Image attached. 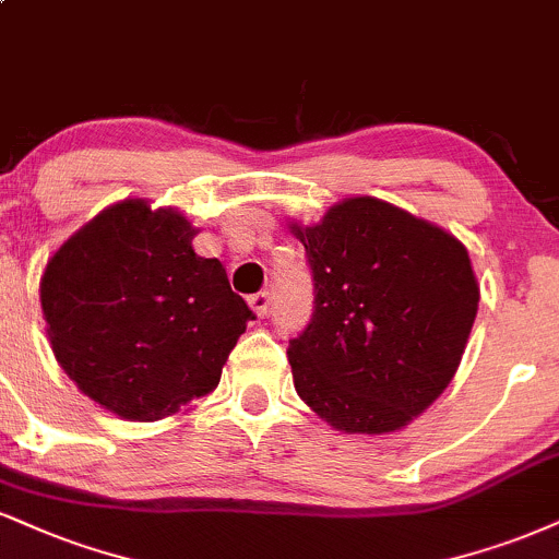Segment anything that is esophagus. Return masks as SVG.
<instances>
[{"instance_id": "34e87169", "label": "esophagus", "mask_w": 559, "mask_h": 559, "mask_svg": "<svg viewBox=\"0 0 559 559\" xmlns=\"http://www.w3.org/2000/svg\"><path fill=\"white\" fill-rule=\"evenodd\" d=\"M250 307H252V312L258 314V318H265L267 312H271V297H267V292H258V294H252L250 299Z\"/></svg>"}]
</instances>
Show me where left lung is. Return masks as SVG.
I'll use <instances>...</instances> for the list:
<instances>
[{"instance_id": "8db88e82", "label": "left lung", "mask_w": 559, "mask_h": 559, "mask_svg": "<svg viewBox=\"0 0 559 559\" xmlns=\"http://www.w3.org/2000/svg\"><path fill=\"white\" fill-rule=\"evenodd\" d=\"M288 228L314 278L312 320L288 344L299 399L346 435L406 427L440 399L466 352L479 309L468 250L369 194Z\"/></svg>"}]
</instances>
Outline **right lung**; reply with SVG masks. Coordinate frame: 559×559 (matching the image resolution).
<instances>
[{"instance_id":"right-lung-1","label":"right lung","mask_w":559,"mask_h":559,"mask_svg":"<svg viewBox=\"0 0 559 559\" xmlns=\"http://www.w3.org/2000/svg\"><path fill=\"white\" fill-rule=\"evenodd\" d=\"M177 207L119 200L78 228L41 275L59 367L119 419L158 421L213 393L252 309L200 258Z\"/></svg>"}]
</instances>
